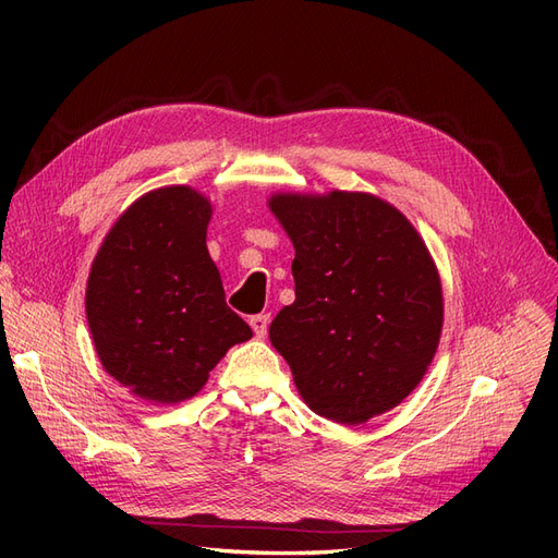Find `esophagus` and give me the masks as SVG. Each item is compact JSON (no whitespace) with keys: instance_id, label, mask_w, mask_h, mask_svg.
Wrapping results in <instances>:
<instances>
[{"instance_id":"esophagus-1","label":"esophagus","mask_w":558,"mask_h":558,"mask_svg":"<svg viewBox=\"0 0 558 558\" xmlns=\"http://www.w3.org/2000/svg\"><path fill=\"white\" fill-rule=\"evenodd\" d=\"M248 324H251L253 332H256V337H265V335H267V326H269V314H256V316H251Z\"/></svg>"}]
</instances>
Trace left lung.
I'll return each mask as SVG.
<instances>
[{
  "label": "left lung",
  "instance_id": "8db88e82",
  "mask_svg": "<svg viewBox=\"0 0 558 558\" xmlns=\"http://www.w3.org/2000/svg\"><path fill=\"white\" fill-rule=\"evenodd\" d=\"M289 234L295 302L269 326L307 408L359 426L408 398L440 344L445 298L426 242L369 193H275Z\"/></svg>",
  "mask_w": 558,
  "mask_h": 558
}]
</instances>
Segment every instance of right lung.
Returning a JSON list of instances; mask_svg holds the SVG:
<instances>
[{"label": "right lung", "mask_w": 558, "mask_h": 558, "mask_svg": "<svg viewBox=\"0 0 558 558\" xmlns=\"http://www.w3.org/2000/svg\"><path fill=\"white\" fill-rule=\"evenodd\" d=\"M211 202L148 191L116 218L90 265L86 318L105 373L150 404L191 400L228 349L253 337L226 305L207 248Z\"/></svg>", "instance_id": "1"}]
</instances>
